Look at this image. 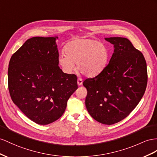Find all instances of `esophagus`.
<instances>
[{
    "label": "esophagus",
    "mask_w": 157,
    "mask_h": 157,
    "mask_svg": "<svg viewBox=\"0 0 157 157\" xmlns=\"http://www.w3.org/2000/svg\"><path fill=\"white\" fill-rule=\"evenodd\" d=\"M82 83H83V80H82V78H79L78 79V86H81V85H82Z\"/></svg>",
    "instance_id": "1"
}]
</instances>
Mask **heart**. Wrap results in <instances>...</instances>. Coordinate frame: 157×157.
<instances>
[{
	"mask_svg": "<svg viewBox=\"0 0 157 157\" xmlns=\"http://www.w3.org/2000/svg\"><path fill=\"white\" fill-rule=\"evenodd\" d=\"M65 54L59 56V65L67 73L74 70L77 63L78 70L82 74L94 76L99 74L105 67L109 52L107 48L98 40L78 39L67 44L64 48Z\"/></svg>",
	"mask_w": 157,
	"mask_h": 157,
	"instance_id": "b5f03b06",
	"label": "heart"
}]
</instances>
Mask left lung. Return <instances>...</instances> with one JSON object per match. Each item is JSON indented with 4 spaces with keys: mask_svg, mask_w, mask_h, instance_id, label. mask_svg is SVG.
Returning a JSON list of instances; mask_svg holds the SVG:
<instances>
[{
    "mask_svg": "<svg viewBox=\"0 0 157 157\" xmlns=\"http://www.w3.org/2000/svg\"><path fill=\"white\" fill-rule=\"evenodd\" d=\"M113 44L109 63L92 78L84 80L87 91L86 106L99 123L112 124L131 113L146 90L147 70L143 54L127 38H105Z\"/></svg>",
    "mask_w": 157,
    "mask_h": 157,
    "instance_id": "1",
    "label": "left lung"
}]
</instances>
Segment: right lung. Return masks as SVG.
I'll list each match as a JSON object with an SVG mask.
<instances>
[{
	"mask_svg": "<svg viewBox=\"0 0 157 157\" xmlns=\"http://www.w3.org/2000/svg\"><path fill=\"white\" fill-rule=\"evenodd\" d=\"M58 37H33L13 54L8 69L12 100L27 117L39 124L58 120L78 89L77 76L58 66Z\"/></svg>",
	"mask_w": 157,
	"mask_h": 157,
	"instance_id": "right-lung-1",
	"label": "right lung"
}]
</instances>
